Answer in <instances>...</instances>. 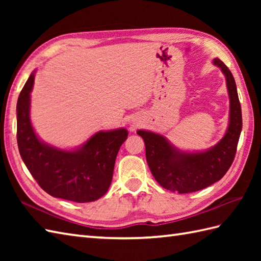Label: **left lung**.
Returning <instances> with one entry per match:
<instances>
[{
    "mask_svg": "<svg viewBox=\"0 0 261 261\" xmlns=\"http://www.w3.org/2000/svg\"><path fill=\"white\" fill-rule=\"evenodd\" d=\"M213 64L225 76L230 98L228 129L215 146L204 151H182L162 135L137 131L145 141L146 158L152 176L168 191L186 194L203 190L222 178L233 163L242 129L241 105L230 69L219 58L213 59Z\"/></svg>",
    "mask_w": 261,
    "mask_h": 261,
    "instance_id": "obj_1",
    "label": "left lung"
}]
</instances>
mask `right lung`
Returning <instances> with one entry per match:
<instances>
[{
	"instance_id": "1",
	"label": "right lung",
	"mask_w": 261,
	"mask_h": 261,
	"mask_svg": "<svg viewBox=\"0 0 261 261\" xmlns=\"http://www.w3.org/2000/svg\"><path fill=\"white\" fill-rule=\"evenodd\" d=\"M30 75L16 104V140L27 168L43 191L54 197L77 203L93 202L108 192L115 158L127 130L98 131L82 146L64 150L40 140L30 120V93L35 83Z\"/></svg>"
}]
</instances>
